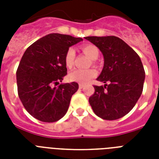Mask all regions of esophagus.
I'll use <instances>...</instances> for the list:
<instances>
[{
  "instance_id": "1",
  "label": "esophagus",
  "mask_w": 159,
  "mask_h": 159,
  "mask_svg": "<svg viewBox=\"0 0 159 159\" xmlns=\"http://www.w3.org/2000/svg\"><path fill=\"white\" fill-rule=\"evenodd\" d=\"M85 86H84V84H81V83H80L79 84V88L80 89H82V88H83V87H84Z\"/></svg>"
}]
</instances>
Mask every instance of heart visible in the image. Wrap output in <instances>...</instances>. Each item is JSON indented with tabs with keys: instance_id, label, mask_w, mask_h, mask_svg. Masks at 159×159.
I'll list each match as a JSON object with an SVG mask.
<instances>
[{
	"instance_id": "b5f03b06",
	"label": "heart",
	"mask_w": 159,
	"mask_h": 159,
	"mask_svg": "<svg viewBox=\"0 0 159 159\" xmlns=\"http://www.w3.org/2000/svg\"><path fill=\"white\" fill-rule=\"evenodd\" d=\"M81 49L82 53L92 60V64H96L95 60H97L100 55V51L97 46H95L94 44H91V43H87V44H83L81 46ZM75 56H76V53H75L74 49L72 48H68L64 56V62L67 68H72L73 67ZM96 75H97L96 70L92 68L87 70L75 69L68 74V79L71 82L87 83L93 77H96Z\"/></svg>"
}]
</instances>
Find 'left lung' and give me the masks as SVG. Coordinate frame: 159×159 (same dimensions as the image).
I'll return each mask as SVG.
<instances>
[{
  "label": "left lung",
  "instance_id": "8db88e82",
  "mask_svg": "<svg viewBox=\"0 0 159 159\" xmlns=\"http://www.w3.org/2000/svg\"><path fill=\"white\" fill-rule=\"evenodd\" d=\"M102 51L104 67L89 98L94 113L100 118L115 120L123 117L135 106L143 88L145 72L139 56L116 36L85 37Z\"/></svg>",
  "mask_w": 159,
  "mask_h": 159
}]
</instances>
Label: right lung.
Masks as SVG:
<instances>
[{
	"mask_svg": "<svg viewBox=\"0 0 159 159\" xmlns=\"http://www.w3.org/2000/svg\"><path fill=\"white\" fill-rule=\"evenodd\" d=\"M83 40L67 34H50L32 43L16 71L18 95L24 107L39 120L56 122L69 107L78 84H60L67 75L64 56L70 46Z\"/></svg>",
	"mask_w": 159,
	"mask_h": 159,
	"instance_id": "right-lung-1",
	"label": "right lung"
}]
</instances>
